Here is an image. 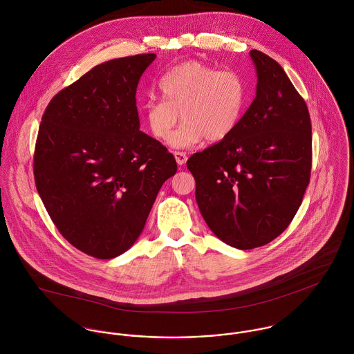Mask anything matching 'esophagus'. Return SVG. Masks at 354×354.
I'll return each mask as SVG.
<instances>
[{
  "mask_svg": "<svg viewBox=\"0 0 354 354\" xmlns=\"http://www.w3.org/2000/svg\"><path fill=\"white\" fill-rule=\"evenodd\" d=\"M173 155H174V158H176V162L181 166V165H184L185 162H187V153L185 152L181 151H174L173 152Z\"/></svg>",
  "mask_w": 354,
  "mask_h": 354,
  "instance_id": "34e87169",
  "label": "esophagus"
}]
</instances>
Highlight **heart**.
I'll list each match as a JSON object with an SVG mask.
<instances>
[{
  "instance_id": "b5f03b06",
  "label": "heart",
  "mask_w": 354,
  "mask_h": 354,
  "mask_svg": "<svg viewBox=\"0 0 354 354\" xmlns=\"http://www.w3.org/2000/svg\"><path fill=\"white\" fill-rule=\"evenodd\" d=\"M163 100H149L142 109L152 136L166 142L179 113L185 122L169 145L187 149L207 139L226 140L236 131L247 103V84L234 71H219L199 61H185L169 69L159 80Z\"/></svg>"
}]
</instances>
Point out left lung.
<instances>
[{
    "label": "left lung",
    "mask_w": 354,
    "mask_h": 354,
    "mask_svg": "<svg viewBox=\"0 0 354 354\" xmlns=\"http://www.w3.org/2000/svg\"><path fill=\"white\" fill-rule=\"evenodd\" d=\"M256 97L236 131L187 167L196 202L212 233L230 247L252 250L271 243L293 221L309 184V111L282 66L251 50Z\"/></svg>",
    "instance_id": "1"
}]
</instances>
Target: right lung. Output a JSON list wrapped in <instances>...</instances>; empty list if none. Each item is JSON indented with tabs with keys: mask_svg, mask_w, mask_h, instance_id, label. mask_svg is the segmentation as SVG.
<instances>
[{
	"mask_svg": "<svg viewBox=\"0 0 354 354\" xmlns=\"http://www.w3.org/2000/svg\"><path fill=\"white\" fill-rule=\"evenodd\" d=\"M155 54L94 66L48 104L39 127L34 177L64 239L97 259L128 251L145 229L173 153L140 131L139 80Z\"/></svg>",
	"mask_w": 354,
	"mask_h": 354,
	"instance_id": "add662e5",
	"label": "right lung"
}]
</instances>
